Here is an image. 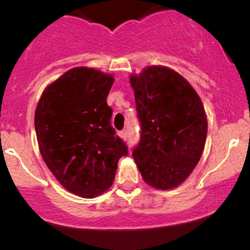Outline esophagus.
<instances>
[{"label":"esophagus","instance_id":"34e87169","mask_svg":"<svg viewBox=\"0 0 250 250\" xmlns=\"http://www.w3.org/2000/svg\"><path fill=\"white\" fill-rule=\"evenodd\" d=\"M119 135H121V138L126 140V138H127V131H126V129H123V131L119 132Z\"/></svg>","mask_w":250,"mask_h":250}]
</instances>
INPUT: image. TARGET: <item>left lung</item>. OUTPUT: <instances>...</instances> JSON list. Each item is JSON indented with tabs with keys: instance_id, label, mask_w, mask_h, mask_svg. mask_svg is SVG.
I'll list each match as a JSON object with an SVG mask.
<instances>
[{
	"instance_id": "1",
	"label": "left lung",
	"mask_w": 250,
	"mask_h": 250,
	"mask_svg": "<svg viewBox=\"0 0 250 250\" xmlns=\"http://www.w3.org/2000/svg\"><path fill=\"white\" fill-rule=\"evenodd\" d=\"M129 81L141 125L132 156L149 186L172 189L190 175L204 151L207 119L203 102L169 68L148 67Z\"/></svg>"
}]
</instances>
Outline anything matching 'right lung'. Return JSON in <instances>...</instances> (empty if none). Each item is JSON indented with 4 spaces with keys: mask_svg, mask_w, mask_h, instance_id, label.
<instances>
[{
    "mask_svg": "<svg viewBox=\"0 0 250 250\" xmlns=\"http://www.w3.org/2000/svg\"><path fill=\"white\" fill-rule=\"evenodd\" d=\"M112 83L111 75L73 68L44 90L35 111L44 162L61 186L84 198L109 189L119 158L128 153L111 126Z\"/></svg>",
    "mask_w": 250,
    "mask_h": 250,
    "instance_id": "obj_1",
    "label": "right lung"
}]
</instances>
